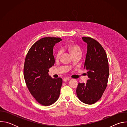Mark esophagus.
I'll return each instance as SVG.
<instances>
[{
    "instance_id": "esophagus-1",
    "label": "esophagus",
    "mask_w": 127,
    "mask_h": 127,
    "mask_svg": "<svg viewBox=\"0 0 127 127\" xmlns=\"http://www.w3.org/2000/svg\"><path fill=\"white\" fill-rule=\"evenodd\" d=\"M70 80V79H69V78H65L63 79V81H65V82H66V81H68V80Z\"/></svg>"
}]
</instances>
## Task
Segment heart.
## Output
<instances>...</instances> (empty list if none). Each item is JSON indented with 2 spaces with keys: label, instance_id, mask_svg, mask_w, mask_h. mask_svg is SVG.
<instances>
[{
  "label": "heart",
  "instance_id": "1",
  "mask_svg": "<svg viewBox=\"0 0 127 127\" xmlns=\"http://www.w3.org/2000/svg\"><path fill=\"white\" fill-rule=\"evenodd\" d=\"M68 50L71 53L72 56H73L77 54H81V50L79 46L76 45H70L68 46ZM62 53L61 50H59L56 55V58L58 59L60 58Z\"/></svg>",
  "mask_w": 127,
  "mask_h": 127
}]
</instances>
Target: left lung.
Wrapping results in <instances>:
<instances>
[{
    "label": "left lung",
    "instance_id": "obj_1",
    "mask_svg": "<svg viewBox=\"0 0 127 127\" xmlns=\"http://www.w3.org/2000/svg\"><path fill=\"white\" fill-rule=\"evenodd\" d=\"M82 39L87 45L84 68L87 71L88 79L86 83H79L76 92L80 101L92 104L101 98L106 87L108 63L104 49L97 41L89 37Z\"/></svg>",
    "mask_w": 127,
    "mask_h": 127
}]
</instances>
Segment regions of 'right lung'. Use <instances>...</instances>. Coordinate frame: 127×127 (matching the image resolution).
Masks as SVG:
<instances>
[{"label":"right lung","mask_w":127,"mask_h":127,"mask_svg":"<svg viewBox=\"0 0 127 127\" xmlns=\"http://www.w3.org/2000/svg\"><path fill=\"white\" fill-rule=\"evenodd\" d=\"M62 40L59 38H42L31 47L26 57L24 74L26 85L33 97L43 105L53 104L60 95L62 79L52 78L48 72L55 63L53 47Z\"/></svg>","instance_id":"obj_1"}]
</instances>
